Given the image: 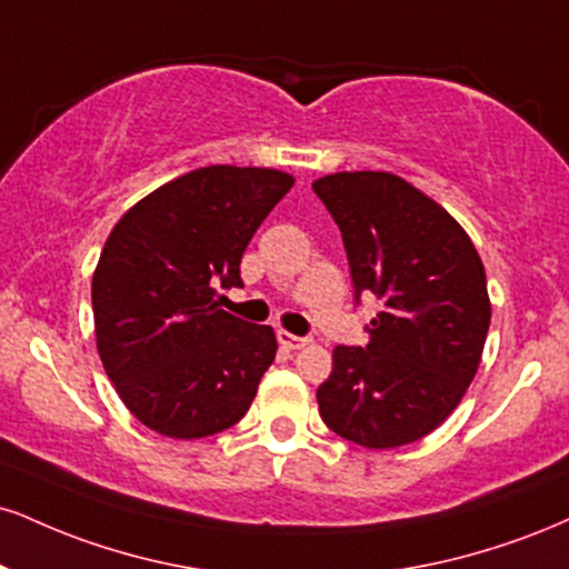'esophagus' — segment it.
<instances>
[{
	"label": "esophagus",
	"mask_w": 569,
	"mask_h": 569,
	"mask_svg": "<svg viewBox=\"0 0 569 569\" xmlns=\"http://www.w3.org/2000/svg\"><path fill=\"white\" fill-rule=\"evenodd\" d=\"M278 341L286 347V350H302V347L310 345V339L297 337V333H289V331H278Z\"/></svg>",
	"instance_id": "34e87169"
}]
</instances>
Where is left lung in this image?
Segmentation results:
<instances>
[{
  "label": "left lung",
  "mask_w": 569,
  "mask_h": 569,
  "mask_svg": "<svg viewBox=\"0 0 569 569\" xmlns=\"http://www.w3.org/2000/svg\"><path fill=\"white\" fill-rule=\"evenodd\" d=\"M345 238L355 293L381 312L366 347H337L318 387L326 427L373 450L435 432L463 400L490 328L485 264L435 198L392 172L312 182Z\"/></svg>",
  "instance_id": "left-lung-1"
}]
</instances>
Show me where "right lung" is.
Wrapping results in <instances>:
<instances>
[{"label": "right lung", "mask_w": 569, "mask_h": 569, "mask_svg": "<svg viewBox=\"0 0 569 569\" xmlns=\"http://www.w3.org/2000/svg\"><path fill=\"white\" fill-rule=\"evenodd\" d=\"M293 177L214 163L134 203L92 276L94 341L121 402L172 440L230 429L276 360L270 326L219 310L217 283L241 286V257Z\"/></svg>", "instance_id": "1"}]
</instances>
